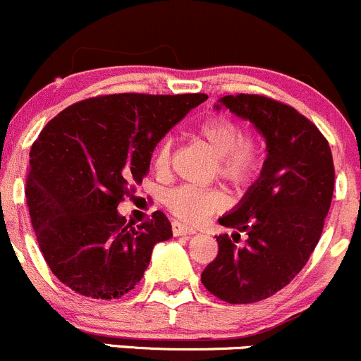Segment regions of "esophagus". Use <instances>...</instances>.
Segmentation results:
<instances>
[{
    "instance_id": "1",
    "label": "esophagus",
    "mask_w": 361,
    "mask_h": 361,
    "mask_svg": "<svg viewBox=\"0 0 361 361\" xmlns=\"http://www.w3.org/2000/svg\"><path fill=\"white\" fill-rule=\"evenodd\" d=\"M172 231H173V235H176V237H180V235H192V233H195V230H192L191 226H185V224L179 223V221H173Z\"/></svg>"
}]
</instances>
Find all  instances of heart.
<instances>
[{
    "label": "heart",
    "mask_w": 361,
    "mask_h": 361,
    "mask_svg": "<svg viewBox=\"0 0 361 361\" xmlns=\"http://www.w3.org/2000/svg\"><path fill=\"white\" fill-rule=\"evenodd\" d=\"M196 138L217 156V173L235 185H245L256 177L263 165V144L256 135L242 133L237 121L214 116L198 124ZM170 140H161L152 154V163L159 173L170 166ZM165 205L184 223H202L210 214L226 205V192L221 188L177 185L165 195Z\"/></svg>",
    "instance_id": "b5f03b06"
}]
</instances>
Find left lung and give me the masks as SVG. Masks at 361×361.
<instances>
[{
  "label": "left lung",
  "mask_w": 361,
  "mask_h": 361,
  "mask_svg": "<svg viewBox=\"0 0 361 361\" xmlns=\"http://www.w3.org/2000/svg\"><path fill=\"white\" fill-rule=\"evenodd\" d=\"M221 105L255 124L269 156L259 179L219 219L237 231L217 237L219 252L202 283L219 300L252 303L283 290L309 262L334 196V158L316 124L286 103L235 94L221 98L216 109ZM240 231L248 240L237 246Z\"/></svg>",
  "instance_id": "1"
}]
</instances>
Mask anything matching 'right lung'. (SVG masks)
I'll return each mask as SVG.
<instances>
[{
    "label": "right lung",
    "mask_w": 361,
    "mask_h": 361,
    "mask_svg": "<svg viewBox=\"0 0 361 361\" xmlns=\"http://www.w3.org/2000/svg\"><path fill=\"white\" fill-rule=\"evenodd\" d=\"M207 94H105L47 123L30 152L26 198L49 269L71 291L112 300L133 290L152 247L172 237L156 210L135 226L117 212L147 176L156 144Z\"/></svg>",
    "instance_id": "add662e5"
}]
</instances>
